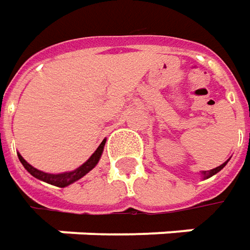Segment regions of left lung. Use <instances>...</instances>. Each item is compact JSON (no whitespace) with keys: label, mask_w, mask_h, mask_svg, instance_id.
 Instances as JSON below:
<instances>
[{"label":"left lung","mask_w":250,"mask_h":250,"mask_svg":"<svg viewBox=\"0 0 250 250\" xmlns=\"http://www.w3.org/2000/svg\"><path fill=\"white\" fill-rule=\"evenodd\" d=\"M227 163H228V161H226V163H224V164H221V166H218V167H217V168H213V169H210V171H203V172H202V175H203V178L213 177L214 174H217L218 171H221L223 168L226 167Z\"/></svg>","instance_id":"left-lung-1"}]
</instances>
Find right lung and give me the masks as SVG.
<instances>
[{
	"mask_svg": "<svg viewBox=\"0 0 250 250\" xmlns=\"http://www.w3.org/2000/svg\"><path fill=\"white\" fill-rule=\"evenodd\" d=\"M104 145H105V140H103L101 142V145L97 147V150L91 154V157L84 164H82L81 167L78 168V169H75L72 172H65V174H47V172H43V171H39V169H36L34 167H32L26 160H23V157L19 154V160H21V163L23 164V167L33 175L34 178H37V179H42L44 182H47V184H51L54 187H58V188H65L68 187V185H71L73 184L75 181H78V179H81L82 177H84L89 171H91L93 168L96 167V164L99 163V160L101 157V153H103V149H104Z\"/></svg>",
	"mask_w": 250,
	"mask_h": 250,
	"instance_id": "obj_1",
	"label": "right lung"
}]
</instances>
